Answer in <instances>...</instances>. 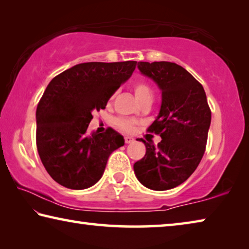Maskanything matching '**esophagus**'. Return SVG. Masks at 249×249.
Here are the masks:
<instances>
[{"label":"esophagus","instance_id":"obj_1","mask_svg":"<svg viewBox=\"0 0 249 249\" xmlns=\"http://www.w3.org/2000/svg\"><path fill=\"white\" fill-rule=\"evenodd\" d=\"M124 141H125L126 144H130V142H134V138L130 137V136H125L124 137Z\"/></svg>","mask_w":249,"mask_h":249}]
</instances>
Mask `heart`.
Segmentation results:
<instances>
[{"instance_id": "b5f03b06", "label": "heart", "mask_w": 249, "mask_h": 249, "mask_svg": "<svg viewBox=\"0 0 249 249\" xmlns=\"http://www.w3.org/2000/svg\"><path fill=\"white\" fill-rule=\"evenodd\" d=\"M133 90L136 99L140 101V103L145 102V101H153V90L148 83L144 80H138V81L133 84ZM114 98V94H113L111 98H109V102ZM115 126L122 132H132L135 126V122L133 120L125 119V117H117L114 121Z\"/></svg>"}]
</instances>
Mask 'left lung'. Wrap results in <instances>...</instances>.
<instances>
[{
	"label": "left lung",
	"instance_id": "8db88e82",
	"mask_svg": "<svg viewBox=\"0 0 249 249\" xmlns=\"http://www.w3.org/2000/svg\"><path fill=\"white\" fill-rule=\"evenodd\" d=\"M138 69L158 84L162 93L159 115L147 132L161 142H146L144 158L134 163L142 184L169 190L184 182L203 157L211 124V108L202 84L183 67L168 61L138 62Z\"/></svg>",
	"mask_w": 249,
	"mask_h": 249
}]
</instances>
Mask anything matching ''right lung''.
<instances>
[{
    "label": "right lung",
    "mask_w": 249,
    "mask_h": 249,
    "mask_svg": "<svg viewBox=\"0 0 249 249\" xmlns=\"http://www.w3.org/2000/svg\"><path fill=\"white\" fill-rule=\"evenodd\" d=\"M137 61L84 62L56 75L36 109V146L49 176L72 190L95 184L113 151L124 145L114 129L89 134L92 112L104 109Z\"/></svg>",
    "instance_id": "right-lung-1"
}]
</instances>
